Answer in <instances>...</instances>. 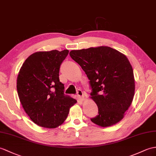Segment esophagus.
<instances>
[{
	"label": "esophagus",
	"instance_id": "obj_1",
	"mask_svg": "<svg viewBox=\"0 0 156 156\" xmlns=\"http://www.w3.org/2000/svg\"><path fill=\"white\" fill-rule=\"evenodd\" d=\"M77 95L78 98L81 100H83V98H84V93L81 90H78L77 91Z\"/></svg>",
	"mask_w": 156,
	"mask_h": 156
}]
</instances>
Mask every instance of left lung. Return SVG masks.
Returning a JSON list of instances; mask_svg holds the SVG:
<instances>
[{"label": "left lung", "instance_id": "8db88e82", "mask_svg": "<svg viewBox=\"0 0 156 156\" xmlns=\"http://www.w3.org/2000/svg\"><path fill=\"white\" fill-rule=\"evenodd\" d=\"M70 56L89 79L91 98L98 114L90 119L102 127L117 124L124 118L134 96L132 67L124 54L108 46L72 50Z\"/></svg>", "mask_w": 156, "mask_h": 156}]
</instances>
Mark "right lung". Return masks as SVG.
I'll use <instances>...</instances> for the list:
<instances>
[{"mask_svg":"<svg viewBox=\"0 0 156 156\" xmlns=\"http://www.w3.org/2000/svg\"><path fill=\"white\" fill-rule=\"evenodd\" d=\"M68 50L37 52L28 57L20 68L16 88L24 111L39 126L55 128L66 119L76 100L64 94L60 82L62 62Z\"/></svg>","mask_w":156,"mask_h":156,"instance_id":"add662e5","label":"right lung"}]
</instances>
